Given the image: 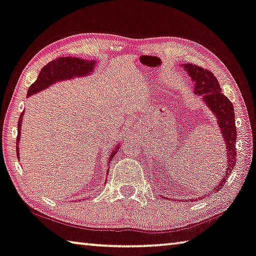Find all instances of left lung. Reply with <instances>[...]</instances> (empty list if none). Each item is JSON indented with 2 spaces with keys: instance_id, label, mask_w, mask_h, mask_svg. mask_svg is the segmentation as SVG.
<instances>
[{
  "instance_id": "obj_1",
  "label": "left lung",
  "mask_w": 256,
  "mask_h": 256,
  "mask_svg": "<svg viewBox=\"0 0 256 256\" xmlns=\"http://www.w3.org/2000/svg\"><path fill=\"white\" fill-rule=\"evenodd\" d=\"M180 66H183L184 70L188 72L192 81L194 82V94L202 96V100L214 113L216 119H218V127L221 129L224 142H226L228 168L224 172L221 182L213 188V194H215L224 186L228 178L232 172L236 161H237V151H236L237 129H236L234 122V105L229 98L221 92V87H220L218 78L214 76V74L210 70H204L200 66L194 64Z\"/></svg>"
}]
</instances>
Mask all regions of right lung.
<instances>
[{
	"instance_id": "add662e5",
	"label": "right lung",
	"mask_w": 256,
	"mask_h": 256,
	"mask_svg": "<svg viewBox=\"0 0 256 256\" xmlns=\"http://www.w3.org/2000/svg\"><path fill=\"white\" fill-rule=\"evenodd\" d=\"M96 60H84L81 58L76 57H60L57 60H51L46 64L44 68L41 70L40 74L34 84H30L27 92V96H32L41 90L50 87L51 84H56L58 81L70 80L73 78H81L89 76L90 73L94 72V68L96 65ZM24 112L19 116L18 120V136H17V145H16V150H17V156L19 158V138H20V128H22V120ZM120 145H118L116 150L111 152L110 154V161L112 160L113 156L116 154V151L119 150Z\"/></svg>"
}]
</instances>
